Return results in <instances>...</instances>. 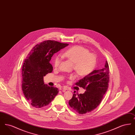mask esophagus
<instances>
[{"label":"esophagus","mask_w":135,"mask_h":135,"mask_svg":"<svg viewBox=\"0 0 135 135\" xmlns=\"http://www.w3.org/2000/svg\"><path fill=\"white\" fill-rule=\"evenodd\" d=\"M60 90H62L63 91H64L65 90H67V89L66 87H65V86H61V87L60 88Z\"/></svg>","instance_id":"esophagus-1"}]
</instances>
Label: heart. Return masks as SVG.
Masks as SVG:
<instances>
[{"mask_svg":"<svg viewBox=\"0 0 135 135\" xmlns=\"http://www.w3.org/2000/svg\"><path fill=\"white\" fill-rule=\"evenodd\" d=\"M63 56L73 63L74 69L80 75L89 74L94 70L96 65L95 56L89 53L88 50L80 46H75L68 49L63 53ZM60 62V58L57 57L54 61L55 66L58 67ZM73 77V75H71V78Z\"/></svg>","mask_w":135,"mask_h":135,"instance_id":"obj_1","label":"heart"}]
</instances>
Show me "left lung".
Segmentation results:
<instances>
[{
  "instance_id": "8db88e82",
  "label": "left lung",
  "mask_w": 135,
  "mask_h": 135,
  "mask_svg": "<svg viewBox=\"0 0 135 135\" xmlns=\"http://www.w3.org/2000/svg\"><path fill=\"white\" fill-rule=\"evenodd\" d=\"M109 81V65L106 61L102 69L93 71L76 83L86 91L79 95L73 94L69 101L70 106L81 114L94 110L102 101Z\"/></svg>"
}]
</instances>
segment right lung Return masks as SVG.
I'll list each match as a JSON object with an SVG mask.
<instances>
[{
  "instance_id": "add662e5",
  "label": "right lung",
  "mask_w": 135,
  "mask_h": 135,
  "mask_svg": "<svg viewBox=\"0 0 135 135\" xmlns=\"http://www.w3.org/2000/svg\"><path fill=\"white\" fill-rule=\"evenodd\" d=\"M69 45L46 40L33 47L22 67V88L32 106L40 108L49 105L59 92L58 88L45 84L44 77L53 69L50 61L53 55Z\"/></svg>"
}]
</instances>
